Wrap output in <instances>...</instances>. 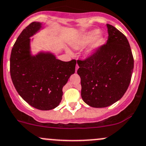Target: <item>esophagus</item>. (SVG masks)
Segmentation results:
<instances>
[{
	"label": "esophagus",
	"mask_w": 146,
	"mask_h": 146,
	"mask_svg": "<svg viewBox=\"0 0 146 146\" xmlns=\"http://www.w3.org/2000/svg\"><path fill=\"white\" fill-rule=\"evenodd\" d=\"M78 68H79V66H78V64H76V72H77V70H78Z\"/></svg>",
	"instance_id": "obj_1"
}]
</instances>
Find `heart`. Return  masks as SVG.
Masks as SVG:
<instances>
[{"instance_id":"1","label":"heart","mask_w":146,"mask_h":146,"mask_svg":"<svg viewBox=\"0 0 146 146\" xmlns=\"http://www.w3.org/2000/svg\"><path fill=\"white\" fill-rule=\"evenodd\" d=\"M100 31L98 29H94L87 32L75 43L73 48L76 50H80L91 42L89 48L87 50V53H92L104 41V37L102 35H100Z\"/></svg>"}]
</instances>
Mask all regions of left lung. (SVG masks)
Here are the masks:
<instances>
[{"label": "left lung", "instance_id": "obj_1", "mask_svg": "<svg viewBox=\"0 0 146 146\" xmlns=\"http://www.w3.org/2000/svg\"><path fill=\"white\" fill-rule=\"evenodd\" d=\"M107 26L106 44L98 46L84 60L77 61L82 98L89 106L97 108L110 106L123 96L134 68V57L126 36L113 25Z\"/></svg>", "mask_w": 146, "mask_h": 146}]
</instances>
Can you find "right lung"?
I'll return each instance as SVG.
<instances>
[{"instance_id":"right-lung-1","label":"right lung","mask_w":146,"mask_h":146,"mask_svg":"<svg viewBox=\"0 0 146 146\" xmlns=\"http://www.w3.org/2000/svg\"><path fill=\"white\" fill-rule=\"evenodd\" d=\"M33 22L22 31L12 49L10 76L16 90L30 105L40 110L55 108L62 99V88L75 73L76 60L63 62L51 54L31 57L30 37L41 28Z\"/></svg>"}]
</instances>
